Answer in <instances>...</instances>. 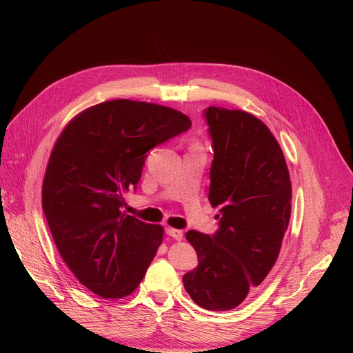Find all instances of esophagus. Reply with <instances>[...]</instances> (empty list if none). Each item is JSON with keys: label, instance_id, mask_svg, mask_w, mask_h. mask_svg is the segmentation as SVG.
I'll return each instance as SVG.
<instances>
[{"label": "esophagus", "instance_id": "obj_1", "mask_svg": "<svg viewBox=\"0 0 353 353\" xmlns=\"http://www.w3.org/2000/svg\"><path fill=\"white\" fill-rule=\"evenodd\" d=\"M165 233L169 234L170 237L176 239V240H181V239H183V232H181V230H179V229H167V232H165Z\"/></svg>", "mask_w": 353, "mask_h": 353}]
</instances>
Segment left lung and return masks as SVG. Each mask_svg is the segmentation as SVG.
<instances>
[{"label":"left lung","instance_id":"8db88e82","mask_svg":"<svg viewBox=\"0 0 353 353\" xmlns=\"http://www.w3.org/2000/svg\"><path fill=\"white\" fill-rule=\"evenodd\" d=\"M213 148L209 200L220 214L210 236L189 230L199 265L183 276L194 303L229 310L252 294L279 256L290 219L288 165L270 130L240 110L203 111Z\"/></svg>","mask_w":353,"mask_h":353}]
</instances>
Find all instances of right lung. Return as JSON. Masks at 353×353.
I'll use <instances>...</instances> for the list:
<instances>
[{
  "label": "right lung",
  "mask_w": 353,
  "mask_h": 353,
  "mask_svg": "<svg viewBox=\"0 0 353 353\" xmlns=\"http://www.w3.org/2000/svg\"><path fill=\"white\" fill-rule=\"evenodd\" d=\"M192 127L177 110L111 100L87 108L55 143L43 183V210L54 243L79 282L119 299L143 281L163 228L123 212L156 145Z\"/></svg>",
  "instance_id": "obj_1"
}]
</instances>
